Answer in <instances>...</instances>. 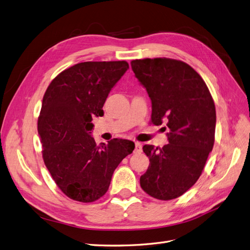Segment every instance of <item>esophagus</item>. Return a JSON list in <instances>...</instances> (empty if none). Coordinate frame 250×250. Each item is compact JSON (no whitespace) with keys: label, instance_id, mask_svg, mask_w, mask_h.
<instances>
[{"label":"esophagus","instance_id":"34e87169","mask_svg":"<svg viewBox=\"0 0 250 250\" xmlns=\"http://www.w3.org/2000/svg\"><path fill=\"white\" fill-rule=\"evenodd\" d=\"M142 152V144L137 142L135 143V147H134V153H140Z\"/></svg>","mask_w":250,"mask_h":250}]
</instances>
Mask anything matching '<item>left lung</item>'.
<instances>
[{"label":"left lung","instance_id":"8db88e82","mask_svg":"<svg viewBox=\"0 0 250 250\" xmlns=\"http://www.w3.org/2000/svg\"><path fill=\"white\" fill-rule=\"evenodd\" d=\"M131 69L152 104L151 122L169 129L167 145L143 147L150 164L141 187L156 199L177 198L198 180L213 150L214 100L200 75L180 60L135 59Z\"/></svg>","mask_w":250,"mask_h":250}]
</instances>
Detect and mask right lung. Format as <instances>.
Listing matches in <instances>:
<instances>
[{"instance_id":"obj_1","label":"right lung","mask_w":250,"mask_h":250,"mask_svg":"<svg viewBox=\"0 0 250 250\" xmlns=\"http://www.w3.org/2000/svg\"><path fill=\"white\" fill-rule=\"evenodd\" d=\"M129 69L126 62H86L64 70L44 93L37 130L42 158L52 178L67 197L93 202L107 192L113 171L134 143L113 139L98 146L94 117H102L105 100Z\"/></svg>"}]
</instances>
